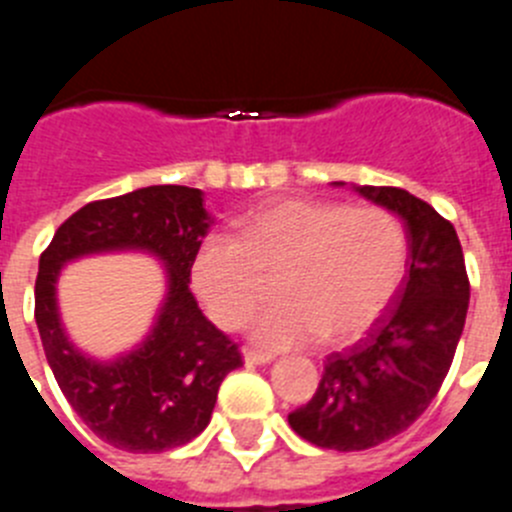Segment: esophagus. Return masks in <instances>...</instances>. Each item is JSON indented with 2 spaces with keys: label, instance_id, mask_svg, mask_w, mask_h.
<instances>
[{
  "label": "esophagus",
  "instance_id": "1",
  "mask_svg": "<svg viewBox=\"0 0 512 512\" xmlns=\"http://www.w3.org/2000/svg\"><path fill=\"white\" fill-rule=\"evenodd\" d=\"M272 361H275V356H272V353L252 351V348H247V351H245V364L247 366H265V364H272Z\"/></svg>",
  "mask_w": 512,
  "mask_h": 512
}]
</instances>
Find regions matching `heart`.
Masks as SVG:
<instances>
[{"instance_id": "1", "label": "heart", "mask_w": 512, "mask_h": 512, "mask_svg": "<svg viewBox=\"0 0 512 512\" xmlns=\"http://www.w3.org/2000/svg\"><path fill=\"white\" fill-rule=\"evenodd\" d=\"M404 267L407 234L386 209L280 199L247 212L237 237L207 234L191 257V288L217 326L237 328L275 272L278 300L252 318L250 338L285 351L366 331L394 298Z\"/></svg>"}]
</instances>
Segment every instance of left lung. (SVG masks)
Masks as SVG:
<instances>
[{
  "instance_id": "obj_1",
  "label": "left lung",
  "mask_w": 512,
  "mask_h": 512,
  "mask_svg": "<svg viewBox=\"0 0 512 512\" xmlns=\"http://www.w3.org/2000/svg\"><path fill=\"white\" fill-rule=\"evenodd\" d=\"M351 189L404 222L409 275L391 310L366 338L328 356L313 399L288 414L300 437L338 452L369 450L417 422L450 371L470 305L462 245L447 219L396 186Z\"/></svg>"
}]
</instances>
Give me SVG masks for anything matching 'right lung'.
<instances>
[{"mask_svg":"<svg viewBox=\"0 0 512 512\" xmlns=\"http://www.w3.org/2000/svg\"><path fill=\"white\" fill-rule=\"evenodd\" d=\"M204 191L161 184L90 202L57 227L40 257L35 321L57 386L103 442L164 452L204 432L219 384L242 356L199 310L191 257L212 227ZM141 251L165 267L167 290L149 333L131 352L95 359L74 346L56 303L61 267L93 254Z\"/></svg>","mask_w":512,"mask_h":512,"instance_id":"1","label":"right lung"}]
</instances>
